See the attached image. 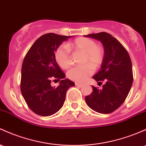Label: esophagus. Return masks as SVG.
<instances>
[{
  "label": "esophagus",
  "mask_w": 146,
  "mask_h": 146,
  "mask_svg": "<svg viewBox=\"0 0 146 146\" xmlns=\"http://www.w3.org/2000/svg\"><path fill=\"white\" fill-rule=\"evenodd\" d=\"M75 84H76V86H80V87H81V86H83L82 84H80V83H78V82H76V83H75Z\"/></svg>",
  "instance_id": "obj_1"
}]
</instances>
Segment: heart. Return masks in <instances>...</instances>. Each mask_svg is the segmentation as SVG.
Here are the masks:
<instances>
[{"label": "heart", "instance_id": "1", "mask_svg": "<svg viewBox=\"0 0 146 146\" xmlns=\"http://www.w3.org/2000/svg\"><path fill=\"white\" fill-rule=\"evenodd\" d=\"M67 47L73 52H81L82 64L72 68L68 72V78L78 82L85 81L93 73V68L97 69L105 59V50L101 46L96 45L94 40L86 37H78L67 44ZM55 58L61 68L67 69L71 65V59L68 50L64 46H60L55 51Z\"/></svg>", "mask_w": 146, "mask_h": 146}]
</instances>
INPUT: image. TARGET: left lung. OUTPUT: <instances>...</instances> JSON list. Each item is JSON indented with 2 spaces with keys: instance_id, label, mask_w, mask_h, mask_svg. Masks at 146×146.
I'll use <instances>...</instances> for the list:
<instances>
[{
  "instance_id": "1",
  "label": "left lung",
  "mask_w": 146,
  "mask_h": 146,
  "mask_svg": "<svg viewBox=\"0 0 146 146\" xmlns=\"http://www.w3.org/2000/svg\"><path fill=\"white\" fill-rule=\"evenodd\" d=\"M101 41L105 50V59L100 69L93 78L105 81L102 89L92 86L93 91L85 97L91 110L100 113H110L125 100L133 82L132 65L127 51L116 38L102 32L84 35Z\"/></svg>"
}]
</instances>
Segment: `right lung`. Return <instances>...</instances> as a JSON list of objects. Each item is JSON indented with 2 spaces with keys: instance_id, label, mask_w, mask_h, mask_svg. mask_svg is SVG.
<instances>
[{
  "instance_id": "1",
  "label": "right lung",
  "mask_w": 146,
  "mask_h": 146,
  "mask_svg": "<svg viewBox=\"0 0 146 146\" xmlns=\"http://www.w3.org/2000/svg\"><path fill=\"white\" fill-rule=\"evenodd\" d=\"M71 36L48 33L31 46L21 68V91L29 108L36 114L48 116L62 108L66 91L75 83L64 79L66 75L55 58V52ZM61 80L60 85H50L52 80Z\"/></svg>"
}]
</instances>
